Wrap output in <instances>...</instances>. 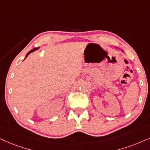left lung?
Segmentation results:
<instances>
[{
	"mask_svg": "<svg viewBox=\"0 0 150 150\" xmlns=\"http://www.w3.org/2000/svg\"><path fill=\"white\" fill-rule=\"evenodd\" d=\"M115 48H118V49H120V48H117V47H115ZM120 50H121V49H120ZM121 51H122V52H124V51H123L122 50H121Z\"/></svg>",
	"mask_w": 150,
	"mask_h": 150,
	"instance_id": "8db88e82",
	"label": "left lung"
}]
</instances>
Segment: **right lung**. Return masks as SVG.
Segmentation results:
<instances>
[{"instance_id": "obj_1", "label": "right lung", "mask_w": 150, "mask_h": 150, "mask_svg": "<svg viewBox=\"0 0 150 150\" xmlns=\"http://www.w3.org/2000/svg\"><path fill=\"white\" fill-rule=\"evenodd\" d=\"M39 47H38V48H33V50H30V52H28L27 53V54H26V56H25V58H26V57H28V55H29V54H30V53H31V52H35V50H39Z\"/></svg>"}]
</instances>
